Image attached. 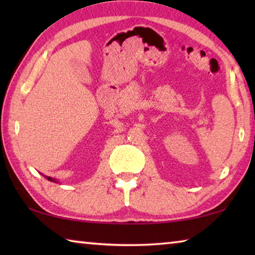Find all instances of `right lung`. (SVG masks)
I'll list each match as a JSON object with an SVG mask.
<instances>
[{
    "label": "right lung",
    "mask_w": 255,
    "mask_h": 255,
    "mask_svg": "<svg viewBox=\"0 0 255 255\" xmlns=\"http://www.w3.org/2000/svg\"><path fill=\"white\" fill-rule=\"evenodd\" d=\"M46 179L48 180V181H53V182H56V180L53 179V178H50V176H46Z\"/></svg>",
    "instance_id": "obj_1"
}]
</instances>
